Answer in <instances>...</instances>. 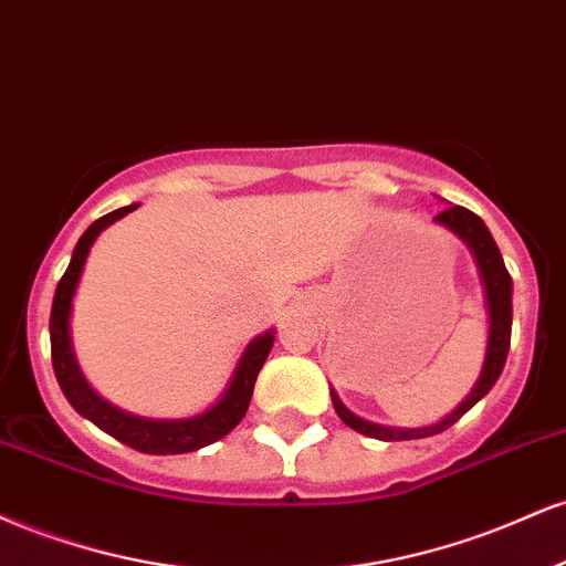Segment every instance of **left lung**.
<instances>
[{
  "label": "left lung",
  "mask_w": 566,
  "mask_h": 566,
  "mask_svg": "<svg viewBox=\"0 0 566 566\" xmlns=\"http://www.w3.org/2000/svg\"><path fill=\"white\" fill-rule=\"evenodd\" d=\"M437 224H444L450 232H455L463 243L469 245L471 254L476 259V268H480L482 283H484V296H488V310H490V336H488V355H484L482 374L476 378L474 389L469 391V397L463 400L448 418H442L440 423H431V427L421 429H391V427H378V423L365 421V418L349 413L344 408V402L338 400L336 391H331V400L338 418L347 423L349 429L360 431L365 437H376L384 442H400V440H423V437H434L440 431L450 429L463 413H469L476 402L495 387L497 376H501L503 365H506L509 347H511V275L503 264L501 251L490 235L488 224L482 222L474 211L463 209V206H448L434 217Z\"/></svg>",
  "instance_id": "1"
}]
</instances>
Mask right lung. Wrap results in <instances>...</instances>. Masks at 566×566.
Here are the masks:
<instances>
[{
    "mask_svg": "<svg viewBox=\"0 0 566 566\" xmlns=\"http://www.w3.org/2000/svg\"><path fill=\"white\" fill-rule=\"evenodd\" d=\"M139 203L124 206V209L111 211V214L95 219V222L86 228V232L78 238L76 249H73L71 264L65 270V275L60 277L55 298H52V315H50V344H52V368H55L57 384L63 389L65 400L73 405L76 413L90 418L97 429H103L105 434L116 437L118 442L129 444V448L139 450V453L148 455H177V453H192V450H201L206 444L222 440L224 434H230L232 429L241 423V418L249 410L251 395H254V384L259 370H262L264 360H268L275 334L264 331L262 336H256L249 347L243 349L241 360H238L232 378L224 389V395L219 397L217 405H211L209 410H203L201 416L192 418H171V421H156V418H139L124 410L113 408L111 402H105L95 389L86 384V378L78 370L76 355L71 347V304L73 294H76L78 277H82L84 262L90 256L92 243L97 241V235L108 224L116 222L135 211Z\"/></svg>",
    "mask_w": 566,
    "mask_h": 566,
    "instance_id": "right-lung-1",
    "label": "right lung"
}]
</instances>
